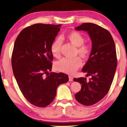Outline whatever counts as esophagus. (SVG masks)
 <instances>
[{
    "mask_svg": "<svg viewBox=\"0 0 127 127\" xmlns=\"http://www.w3.org/2000/svg\"><path fill=\"white\" fill-rule=\"evenodd\" d=\"M68 78H69V81H73V77H72L71 76H68Z\"/></svg>",
    "mask_w": 127,
    "mask_h": 127,
    "instance_id": "1",
    "label": "esophagus"
}]
</instances>
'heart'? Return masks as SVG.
Instances as JSON below:
<instances>
[{"label":"heart","mask_w":127,"mask_h":127,"mask_svg":"<svg viewBox=\"0 0 127 127\" xmlns=\"http://www.w3.org/2000/svg\"><path fill=\"white\" fill-rule=\"evenodd\" d=\"M65 39L74 46L77 47V54L83 59L89 57L91 52V49L89 45L83 44L85 39L83 36L78 32H71L65 36ZM61 40L57 39L51 45L50 50L52 55L56 58L60 56V48ZM82 65V61L80 57H76L73 59L64 58L57 61L55 64V68L56 70L64 73L73 75Z\"/></svg>","instance_id":"obj_1"}]
</instances>
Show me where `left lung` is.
<instances>
[{"label": "left lung", "mask_w": 127, "mask_h": 127, "mask_svg": "<svg viewBox=\"0 0 127 127\" xmlns=\"http://www.w3.org/2000/svg\"><path fill=\"white\" fill-rule=\"evenodd\" d=\"M76 30L87 32L92 41L90 57L82 68L86 78H73L80 83L81 89L76 93L77 101L85 106L95 104L106 95L111 87L117 66L116 46L108 30L93 23H83L75 28Z\"/></svg>", "instance_id": "obj_1"}]
</instances>
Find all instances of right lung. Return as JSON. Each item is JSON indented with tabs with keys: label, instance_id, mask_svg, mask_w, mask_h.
<instances>
[{
	"label": "right lung",
	"instance_id": "1",
	"mask_svg": "<svg viewBox=\"0 0 127 127\" xmlns=\"http://www.w3.org/2000/svg\"><path fill=\"white\" fill-rule=\"evenodd\" d=\"M61 25L36 24L25 28L14 43L11 56L13 73L28 102L45 107L53 101L58 86L68 81L64 73L49 72L53 60L50 46Z\"/></svg>",
	"mask_w": 127,
	"mask_h": 127
}]
</instances>
